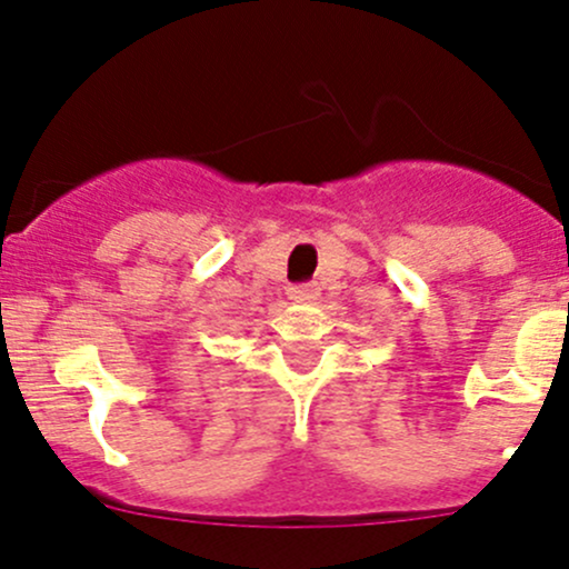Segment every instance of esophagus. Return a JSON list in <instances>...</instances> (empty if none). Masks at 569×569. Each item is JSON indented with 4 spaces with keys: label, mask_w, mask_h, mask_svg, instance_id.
<instances>
[{
    "label": "esophagus",
    "mask_w": 569,
    "mask_h": 569,
    "mask_svg": "<svg viewBox=\"0 0 569 569\" xmlns=\"http://www.w3.org/2000/svg\"><path fill=\"white\" fill-rule=\"evenodd\" d=\"M287 296H290V301L296 303H315L319 298V290L315 284H301V287H290Z\"/></svg>",
    "instance_id": "1"
}]
</instances>
